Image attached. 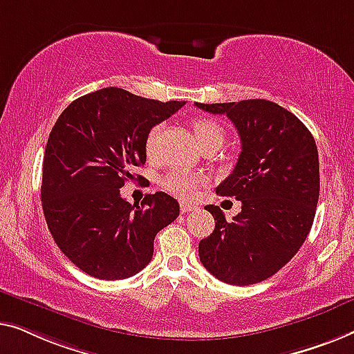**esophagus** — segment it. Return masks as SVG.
I'll return each instance as SVG.
<instances>
[{
  "mask_svg": "<svg viewBox=\"0 0 354 354\" xmlns=\"http://www.w3.org/2000/svg\"><path fill=\"white\" fill-rule=\"evenodd\" d=\"M194 208H196V205H192V203H189V202H181V203H179V210H181V213L192 212Z\"/></svg>",
  "mask_w": 354,
  "mask_h": 354,
  "instance_id": "34e87169",
  "label": "esophagus"
}]
</instances>
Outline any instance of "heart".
I'll return each instance as SVG.
<instances>
[{
  "instance_id": "b5f03b06",
  "label": "heart",
  "mask_w": 354,
  "mask_h": 354,
  "mask_svg": "<svg viewBox=\"0 0 354 354\" xmlns=\"http://www.w3.org/2000/svg\"><path fill=\"white\" fill-rule=\"evenodd\" d=\"M192 129L194 134H196L198 146L202 142L208 141V139H220V141L223 139V128L215 120H212V118H196L192 122ZM158 134H160V127L157 125L149 131L146 141H144V149H146V153L149 157H152L153 152H156ZM201 184H203L202 176L194 175V173H189L186 170H171L162 179V186L168 192L173 194V196L181 198H192L197 194V189Z\"/></svg>"
}]
</instances>
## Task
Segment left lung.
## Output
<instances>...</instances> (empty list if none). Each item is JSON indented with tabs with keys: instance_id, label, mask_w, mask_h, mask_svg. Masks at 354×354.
Here are the masks:
<instances>
[{
	"instance_id": "left-lung-1",
	"label": "left lung",
	"mask_w": 354,
	"mask_h": 354,
	"mask_svg": "<svg viewBox=\"0 0 354 354\" xmlns=\"http://www.w3.org/2000/svg\"><path fill=\"white\" fill-rule=\"evenodd\" d=\"M237 128L241 156L216 194L236 197L242 210L226 221L207 205L215 231L198 243L202 265L232 286L265 281L287 265L305 242L319 198V157L315 138L292 112L266 99L201 104Z\"/></svg>"
}]
</instances>
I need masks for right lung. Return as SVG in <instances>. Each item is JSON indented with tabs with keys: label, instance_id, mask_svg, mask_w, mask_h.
Wrapping results in <instances>:
<instances>
[{
	"label": "right lung",
	"instance_id": "add662e5",
	"mask_svg": "<svg viewBox=\"0 0 354 354\" xmlns=\"http://www.w3.org/2000/svg\"><path fill=\"white\" fill-rule=\"evenodd\" d=\"M184 104L104 88L59 115L44 151L41 205L54 242L86 274L134 276L152 260L157 232L178 218L179 203L168 194H147L139 207L120 187L146 163L152 127Z\"/></svg>",
	"mask_w": 354,
	"mask_h": 354
}]
</instances>
